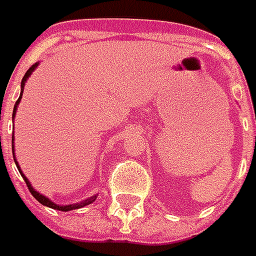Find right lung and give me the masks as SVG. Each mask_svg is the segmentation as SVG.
Masks as SVG:
<instances>
[{
	"mask_svg": "<svg viewBox=\"0 0 256 256\" xmlns=\"http://www.w3.org/2000/svg\"><path fill=\"white\" fill-rule=\"evenodd\" d=\"M38 64H34L32 66H30V70L25 72L24 78H22V81H21V88H22V91H24V85H25V81H26V78L31 75V72L35 70V66H36ZM22 91H21V95H20V98L16 100V102H15L14 105V112H12V115H15V111H16V105L20 104V101H21V98H22ZM14 148V146H12ZM16 168H18V171H20V174L22 175V178H24L25 184H26V186H28V190H30V192L32 194V196H34L36 201L40 202V204H42V205H45V206H50V208H52V210H58V211H72V210H78V208H82V206H85V205H90V204H92L94 201H95V198H96V195H94V196H91V198H88V200H85V201L80 202V204H74V205H64V206H61V205H56V204H54L52 201H50L46 196H44V195H41L40 192H36L31 186V184L28 182V180L24 176V174L21 172V170H20V166H18V164H16Z\"/></svg>",
	"mask_w": 256,
	"mask_h": 256,
	"instance_id": "obj_1",
	"label": "right lung"
}]
</instances>
